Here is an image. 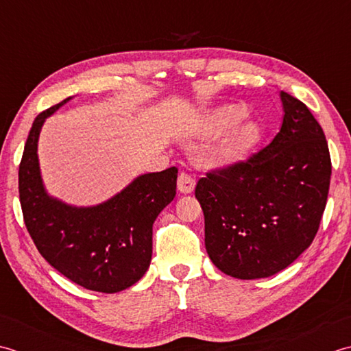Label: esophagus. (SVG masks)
<instances>
[{"instance_id":"1","label":"esophagus","mask_w":351,"mask_h":351,"mask_svg":"<svg viewBox=\"0 0 351 351\" xmlns=\"http://www.w3.org/2000/svg\"><path fill=\"white\" fill-rule=\"evenodd\" d=\"M177 188L182 192V194H191V192L195 188V180L189 174L180 173V176H178V178H177Z\"/></svg>"}]
</instances>
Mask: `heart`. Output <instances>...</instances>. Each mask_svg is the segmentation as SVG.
Wrapping results in <instances>:
<instances>
[{"label": "heart", "mask_w": 351, "mask_h": 351, "mask_svg": "<svg viewBox=\"0 0 351 351\" xmlns=\"http://www.w3.org/2000/svg\"><path fill=\"white\" fill-rule=\"evenodd\" d=\"M244 117L245 109L242 106H226L210 113L206 119L203 128L206 136H219L231 130L209 153L210 160L217 167L228 168L238 165L259 144L262 138L259 124L254 121H245L239 125Z\"/></svg>", "instance_id": "obj_1"}]
</instances>
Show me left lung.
<instances>
[{"label":"left lung","mask_w":351,"mask_h":351,"mask_svg":"<svg viewBox=\"0 0 351 351\" xmlns=\"http://www.w3.org/2000/svg\"><path fill=\"white\" fill-rule=\"evenodd\" d=\"M283 121L244 163L199 178L204 245L219 271L241 280L277 274L312 244L326 209L332 163L323 128L280 92Z\"/></svg>","instance_id":"obj_1"}]
</instances>
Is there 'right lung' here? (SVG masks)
I'll list each match as a JSON object with an SVG mask.
<instances>
[{
  "mask_svg": "<svg viewBox=\"0 0 351 351\" xmlns=\"http://www.w3.org/2000/svg\"><path fill=\"white\" fill-rule=\"evenodd\" d=\"M73 97L34 119L19 165V198L27 230L44 259L86 289L115 294L147 273L153 223L173 202L177 168L141 174L94 206H74L48 194L38 144L47 118Z\"/></svg>",
  "mask_w": 351,
  "mask_h": 351,
  "instance_id": "add662e5",
  "label": "right lung"
}]
</instances>
